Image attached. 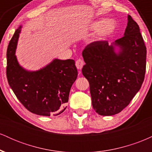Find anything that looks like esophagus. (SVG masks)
<instances>
[{
    "mask_svg": "<svg viewBox=\"0 0 152 152\" xmlns=\"http://www.w3.org/2000/svg\"><path fill=\"white\" fill-rule=\"evenodd\" d=\"M83 65H84V61H83L81 58L78 59V60L76 61V66L78 69H81Z\"/></svg>",
    "mask_w": 152,
    "mask_h": 152,
    "instance_id": "esophagus-1",
    "label": "esophagus"
}]
</instances>
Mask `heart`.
Segmentation results:
<instances>
[{
    "mask_svg": "<svg viewBox=\"0 0 152 152\" xmlns=\"http://www.w3.org/2000/svg\"><path fill=\"white\" fill-rule=\"evenodd\" d=\"M94 30L98 31L97 34L99 37H105L113 32L114 29V23L111 20L108 21H99L95 23L92 26Z\"/></svg>",
    "mask_w": 152,
    "mask_h": 152,
    "instance_id": "b5f03b06",
    "label": "heart"
}]
</instances>
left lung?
I'll return each mask as SVG.
<instances>
[{"instance_id": "left-lung-1", "label": "left lung", "mask_w": 152, "mask_h": 152, "mask_svg": "<svg viewBox=\"0 0 152 152\" xmlns=\"http://www.w3.org/2000/svg\"><path fill=\"white\" fill-rule=\"evenodd\" d=\"M114 45L120 48L118 54ZM82 56L86 63L82 74L89 83L94 109L102 116L121 112L140 89L145 76L146 48L138 24L129 15L124 36L114 46L107 41H94Z\"/></svg>"}]
</instances>
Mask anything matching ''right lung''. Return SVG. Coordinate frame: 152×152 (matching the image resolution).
Wrapping results in <instances>:
<instances>
[{
  "label": "right lung",
  "instance_id": "1",
  "mask_svg": "<svg viewBox=\"0 0 152 152\" xmlns=\"http://www.w3.org/2000/svg\"><path fill=\"white\" fill-rule=\"evenodd\" d=\"M20 28L15 31L7 49L8 84L19 102L31 113L57 116L66 109L71 86L77 78L74 60L55 59L39 71H26L15 56Z\"/></svg>",
  "mask_w": 152,
  "mask_h": 152
}]
</instances>
